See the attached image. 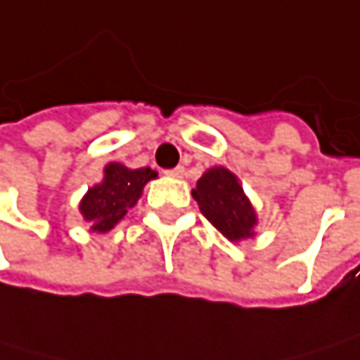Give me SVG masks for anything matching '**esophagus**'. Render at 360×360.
Returning <instances> with one entry per match:
<instances>
[{
  "label": "esophagus",
  "instance_id": "esophagus-1",
  "mask_svg": "<svg viewBox=\"0 0 360 360\" xmlns=\"http://www.w3.org/2000/svg\"><path fill=\"white\" fill-rule=\"evenodd\" d=\"M170 176H184V172H186V168L184 166H176V168H172V170H166Z\"/></svg>",
  "mask_w": 360,
  "mask_h": 360
}]
</instances>
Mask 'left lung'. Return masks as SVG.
Listing matches in <instances>:
<instances>
[{
	"instance_id": "8db88e82",
	"label": "left lung",
	"mask_w": 360,
	"mask_h": 360,
	"mask_svg": "<svg viewBox=\"0 0 360 360\" xmlns=\"http://www.w3.org/2000/svg\"><path fill=\"white\" fill-rule=\"evenodd\" d=\"M196 202L200 205L202 215L230 239L239 241L252 237V228L256 224L254 207L250 205L243 188L239 186L237 176L226 168H211L207 170L196 190L192 192Z\"/></svg>"
}]
</instances>
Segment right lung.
I'll list each match as a JSON object with an SVG mask.
<instances>
[{"label":"right lung","mask_w":360,"mask_h":360,"mask_svg":"<svg viewBox=\"0 0 360 360\" xmlns=\"http://www.w3.org/2000/svg\"><path fill=\"white\" fill-rule=\"evenodd\" d=\"M153 176L158 174L151 168L130 170L115 162L108 164L104 168V181L94 186L81 202V213L91 221V230L96 233L110 230L127 209L136 205L145 184Z\"/></svg>","instance_id":"1"}]
</instances>
